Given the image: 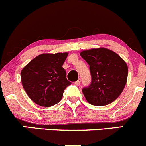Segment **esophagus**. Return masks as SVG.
I'll use <instances>...</instances> for the list:
<instances>
[{"label": "esophagus", "instance_id": "1", "mask_svg": "<svg viewBox=\"0 0 146 146\" xmlns=\"http://www.w3.org/2000/svg\"><path fill=\"white\" fill-rule=\"evenodd\" d=\"M80 81H81V80H80V79L79 78L78 80L77 81H76V82H75L74 83H75V84H76V85H77V86H78V85H79V84H80Z\"/></svg>", "mask_w": 146, "mask_h": 146}]
</instances>
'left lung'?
Returning <instances> with one entry per match:
<instances>
[{
  "mask_svg": "<svg viewBox=\"0 0 146 146\" xmlns=\"http://www.w3.org/2000/svg\"><path fill=\"white\" fill-rule=\"evenodd\" d=\"M80 56L90 66L92 80L82 90L86 100L93 106H106L113 102L125 88L128 68L116 53L105 48L83 50Z\"/></svg>",
  "mask_w": 146,
  "mask_h": 146,
  "instance_id": "left-lung-1",
  "label": "left lung"
}]
</instances>
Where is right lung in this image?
Here are the masks:
<instances>
[{
    "label": "right lung",
    "instance_id": "1",
    "mask_svg": "<svg viewBox=\"0 0 146 146\" xmlns=\"http://www.w3.org/2000/svg\"><path fill=\"white\" fill-rule=\"evenodd\" d=\"M68 53H43L29 62L21 72L27 95L35 103L50 107L59 103L63 92L71 84L62 67Z\"/></svg>",
    "mask_w": 146,
    "mask_h": 146
}]
</instances>
